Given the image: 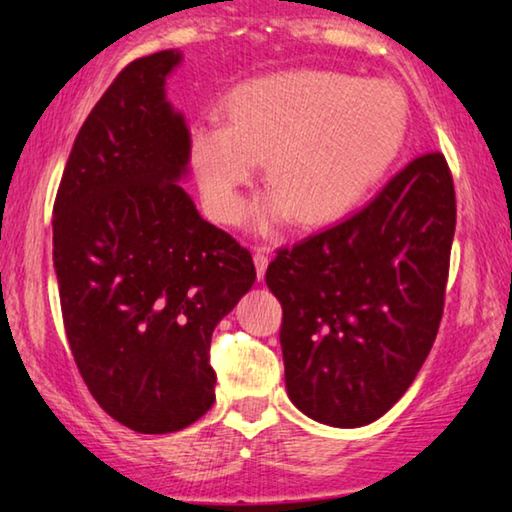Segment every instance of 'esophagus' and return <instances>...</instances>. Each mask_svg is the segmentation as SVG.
Instances as JSON below:
<instances>
[{"label": "esophagus", "mask_w": 512, "mask_h": 512, "mask_svg": "<svg viewBox=\"0 0 512 512\" xmlns=\"http://www.w3.org/2000/svg\"><path fill=\"white\" fill-rule=\"evenodd\" d=\"M253 259H255V269H257V280H262L266 273V266H269V259H271L269 248H257Z\"/></svg>", "instance_id": "34e87169"}]
</instances>
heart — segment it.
Instances as JSON below:
<instances>
[{
  "mask_svg": "<svg viewBox=\"0 0 512 512\" xmlns=\"http://www.w3.org/2000/svg\"><path fill=\"white\" fill-rule=\"evenodd\" d=\"M407 105L388 82L296 68L234 91L230 121L195 128L190 158L204 207L218 223H239L243 188L266 158L273 190L255 211L269 232L294 216L329 225L361 207L400 156Z\"/></svg>",
  "mask_w": 512,
  "mask_h": 512,
  "instance_id": "obj_1",
  "label": "heart"
}]
</instances>
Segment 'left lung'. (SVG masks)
<instances>
[{
  "label": "left lung",
  "instance_id": "left-lung-1",
  "mask_svg": "<svg viewBox=\"0 0 512 512\" xmlns=\"http://www.w3.org/2000/svg\"><path fill=\"white\" fill-rule=\"evenodd\" d=\"M455 216L451 170L432 151L352 218L278 250L266 285L282 305L287 395L305 416L361 427L402 398L444 315Z\"/></svg>",
  "mask_w": 512,
  "mask_h": 512
}]
</instances>
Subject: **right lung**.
Wrapping results in <instances>:
<instances>
[{"instance_id":"add662e5","label":"right lung","mask_w":512,"mask_h":512,"mask_svg":"<svg viewBox=\"0 0 512 512\" xmlns=\"http://www.w3.org/2000/svg\"><path fill=\"white\" fill-rule=\"evenodd\" d=\"M177 50L135 59L75 137L52 209L68 345L94 400L142 434L216 402L211 335L255 282L253 257L179 186L186 121L165 101Z\"/></svg>"}]
</instances>
